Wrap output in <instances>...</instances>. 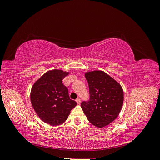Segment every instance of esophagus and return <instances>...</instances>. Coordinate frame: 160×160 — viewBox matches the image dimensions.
Listing matches in <instances>:
<instances>
[{
	"mask_svg": "<svg viewBox=\"0 0 160 160\" xmlns=\"http://www.w3.org/2000/svg\"><path fill=\"white\" fill-rule=\"evenodd\" d=\"M76 101H77V104H80V103H81V99L79 98H78L76 99Z\"/></svg>",
	"mask_w": 160,
	"mask_h": 160,
	"instance_id": "1",
	"label": "esophagus"
}]
</instances>
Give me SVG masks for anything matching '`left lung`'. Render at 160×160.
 <instances>
[{"mask_svg":"<svg viewBox=\"0 0 160 160\" xmlns=\"http://www.w3.org/2000/svg\"><path fill=\"white\" fill-rule=\"evenodd\" d=\"M90 99L83 101L81 107L94 126L101 128L118 118L123 103L122 87L110 75L100 70L86 72Z\"/></svg>","mask_w":160,"mask_h":160,"instance_id":"1","label":"left lung"}]
</instances>
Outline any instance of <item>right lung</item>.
Wrapping results in <instances>:
<instances>
[{"label":"right lung","instance_id":"obj_1","mask_svg":"<svg viewBox=\"0 0 160 160\" xmlns=\"http://www.w3.org/2000/svg\"><path fill=\"white\" fill-rule=\"evenodd\" d=\"M69 73L61 69L50 70L34 83L30 94L31 102L43 122L51 125L63 123L71 110L77 105L76 101L70 99L68 89L62 82Z\"/></svg>","mask_w":160,"mask_h":160}]
</instances>
